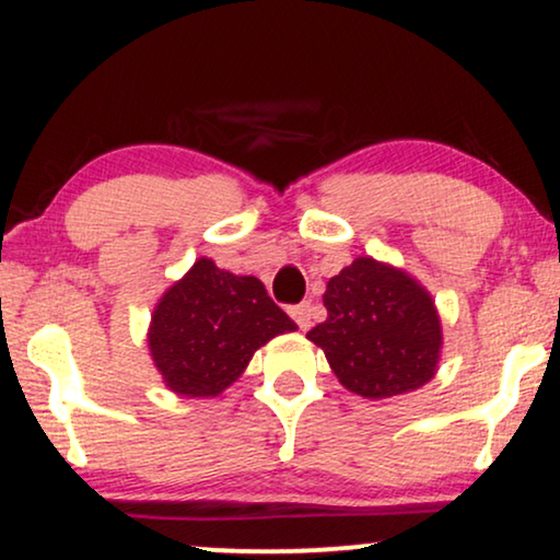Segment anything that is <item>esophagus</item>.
<instances>
[{
    "mask_svg": "<svg viewBox=\"0 0 560 560\" xmlns=\"http://www.w3.org/2000/svg\"><path fill=\"white\" fill-rule=\"evenodd\" d=\"M288 313L293 316V320L303 328V331H308V328L313 326V318H316V316H313V305L311 303H298Z\"/></svg>",
    "mask_w": 560,
    "mask_h": 560,
    "instance_id": "obj_1",
    "label": "esophagus"
}]
</instances>
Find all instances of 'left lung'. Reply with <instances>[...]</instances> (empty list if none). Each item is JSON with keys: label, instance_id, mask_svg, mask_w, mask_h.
I'll list each match as a JSON object with an SVG mask.
<instances>
[{"label": "left lung", "instance_id": "8db88e82", "mask_svg": "<svg viewBox=\"0 0 560 560\" xmlns=\"http://www.w3.org/2000/svg\"><path fill=\"white\" fill-rule=\"evenodd\" d=\"M328 318L308 339L349 393L385 400L423 387L439 370L443 334L428 290L405 270L357 257L328 280Z\"/></svg>", "mask_w": 560, "mask_h": 560}]
</instances>
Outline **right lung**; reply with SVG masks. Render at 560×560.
Masks as SVG:
<instances>
[{
	"label": "right lung",
	"mask_w": 560,
	"mask_h": 560,
	"mask_svg": "<svg viewBox=\"0 0 560 560\" xmlns=\"http://www.w3.org/2000/svg\"><path fill=\"white\" fill-rule=\"evenodd\" d=\"M295 328L257 278L201 257L158 301L148 347L167 389L217 397L242 377L259 347Z\"/></svg>",
	"instance_id": "obj_1"
}]
</instances>
